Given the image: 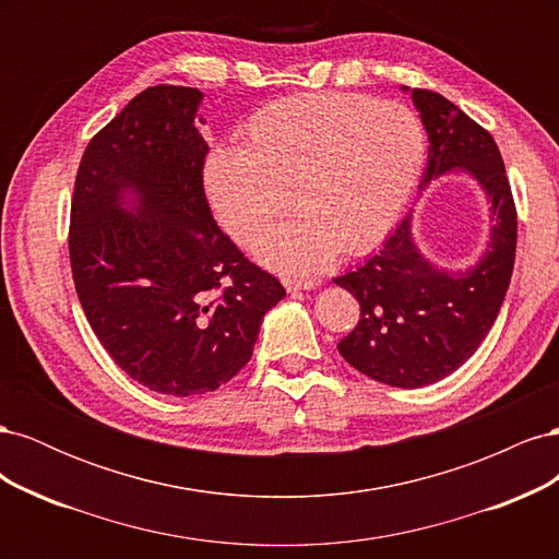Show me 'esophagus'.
I'll return each instance as SVG.
<instances>
[{
  "mask_svg": "<svg viewBox=\"0 0 559 559\" xmlns=\"http://www.w3.org/2000/svg\"><path fill=\"white\" fill-rule=\"evenodd\" d=\"M284 286H286V292L298 294V292H312V289H317L319 282H314V280H289V277H286Z\"/></svg>",
  "mask_w": 559,
  "mask_h": 559,
  "instance_id": "1",
  "label": "esophagus"
}]
</instances>
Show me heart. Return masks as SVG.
Returning <instances> with one entry per match:
<instances>
[{"mask_svg":"<svg viewBox=\"0 0 559 559\" xmlns=\"http://www.w3.org/2000/svg\"><path fill=\"white\" fill-rule=\"evenodd\" d=\"M427 142L403 105L312 93L270 103L242 130V146L207 156L205 193L235 240L251 242L289 207L298 212L253 245L286 273H314L337 251L359 257L396 224L425 167Z\"/></svg>","mask_w":559,"mask_h":559,"instance_id":"obj_1","label":"heart"}]
</instances>
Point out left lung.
Here are the masks:
<instances>
[{
  "label": "left lung",
  "instance_id": "obj_1",
  "mask_svg": "<svg viewBox=\"0 0 559 559\" xmlns=\"http://www.w3.org/2000/svg\"><path fill=\"white\" fill-rule=\"evenodd\" d=\"M403 93L429 134L421 191L445 175H466L489 205L487 242L473 265L448 270L429 261L411 212L376 257L333 280L361 306L357 329L337 343L343 359L370 380L415 389L454 373L492 329L513 275L518 216L492 134L443 95L408 86Z\"/></svg>",
  "mask_w": 559,
  "mask_h": 559
}]
</instances>
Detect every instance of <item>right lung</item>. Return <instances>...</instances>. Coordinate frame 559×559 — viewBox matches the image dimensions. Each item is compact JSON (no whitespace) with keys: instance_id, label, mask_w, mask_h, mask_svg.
<instances>
[{"instance_id":"right-lung-1","label":"right lung","mask_w":559,"mask_h":559,"mask_svg":"<svg viewBox=\"0 0 559 559\" xmlns=\"http://www.w3.org/2000/svg\"><path fill=\"white\" fill-rule=\"evenodd\" d=\"M202 93L132 97L81 158L70 230L76 294L97 341L151 392H214L251 359L286 296L212 218Z\"/></svg>"}]
</instances>
